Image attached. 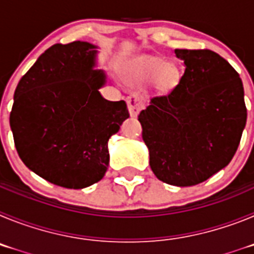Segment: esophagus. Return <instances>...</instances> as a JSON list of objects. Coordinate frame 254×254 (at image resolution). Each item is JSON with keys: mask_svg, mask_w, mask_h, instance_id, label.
Segmentation results:
<instances>
[{"mask_svg": "<svg viewBox=\"0 0 254 254\" xmlns=\"http://www.w3.org/2000/svg\"><path fill=\"white\" fill-rule=\"evenodd\" d=\"M127 104H128L131 117H137V114L140 113V111L143 108V100L140 94L133 93L127 98Z\"/></svg>", "mask_w": 254, "mask_h": 254, "instance_id": "1", "label": "esophagus"}]
</instances>
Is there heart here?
Masks as SVG:
<instances>
[{
	"label": "heart",
	"instance_id": "1",
	"mask_svg": "<svg viewBox=\"0 0 254 254\" xmlns=\"http://www.w3.org/2000/svg\"><path fill=\"white\" fill-rule=\"evenodd\" d=\"M132 77L137 80H147L158 75L159 81L163 85H169L177 78L176 67L165 64V61L158 58H145L133 67Z\"/></svg>",
	"mask_w": 254,
	"mask_h": 254
}]
</instances>
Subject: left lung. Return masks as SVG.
<instances>
[{
  "label": "left lung",
  "mask_w": 254,
  "mask_h": 254,
  "mask_svg": "<svg viewBox=\"0 0 254 254\" xmlns=\"http://www.w3.org/2000/svg\"><path fill=\"white\" fill-rule=\"evenodd\" d=\"M185 73L138 114L150 167L168 185L196 186L225 168L247 122L239 73L210 49H176Z\"/></svg>",
  "instance_id": "left-lung-1"
}]
</instances>
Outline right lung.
Wrapping results in <instances>:
<instances>
[{
    "instance_id": "1",
    "label": "right lung",
    "mask_w": 254,
    "mask_h": 254,
    "mask_svg": "<svg viewBox=\"0 0 254 254\" xmlns=\"http://www.w3.org/2000/svg\"><path fill=\"white\" fill-rule=\"evenodd\" d=\"M96 47L55 44L22 76L13 94L10 126L22 163L53 185L89 187L104 177L108 141L129 117L125 100L109 102L94 69Z\"/></svg>"
}]
</instances>
